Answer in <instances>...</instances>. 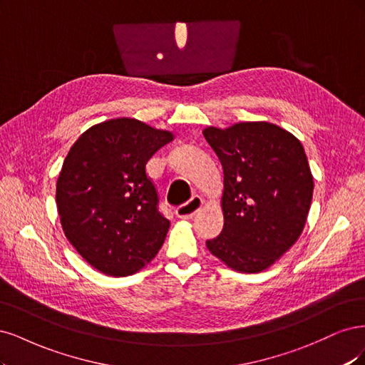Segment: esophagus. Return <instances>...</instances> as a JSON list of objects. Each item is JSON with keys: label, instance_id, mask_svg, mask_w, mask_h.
<instances>
[{"label": "esophagus", "instance_id": "esophagus-1", "mask_svg": "<svg viewBox=\"0 0 365 365\" xmlns=\"http://www.w3.org/2000/svg\"><path fill=\"white\" fill-rule=\"evenodd\" d=\"M202 206H203L202 197L194 195L190 200V202H186V203L180 205L178 209H175V215H178L182 220H190V218H192L198 212L200 209H202Z\"/></svg>", "mask_w": 365, "mask_h": 365}]
</instances>
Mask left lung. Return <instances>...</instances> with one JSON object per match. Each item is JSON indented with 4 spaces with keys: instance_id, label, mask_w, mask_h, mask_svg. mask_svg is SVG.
I'll return each mask as SVG.
<instances>
[{
    "instance_id": "left-lung-1",
    "label": "left lung",
    "mask_w": 365,
    "mask_h": 365,
    "mask_svg": "<svg viewBox=\"0 0 365 365\" xmlns=\"http://www.w3.org/2000/svg\"><path fill=\"white\" fill-rule=\"evenodd\" d=\"M225 174V226L206 247L229 268L259 273L296 244L307 222L314 178L303 145L265 121L206 127Z\"/></svg>"
}]
</instances>
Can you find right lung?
Instances as JSON below:
<instances>
[{
  "label": "right lung",
  "mask_w": 365,
  "mask_h": 365,
  "mask_svg": "<svg viewBox=\"0 0 365 365\" xmlns=\"http://www.w3.org/2000/svg\"><path fill=\"white\" fill-rule=\"evenodd\" d=\"M174 139L135 118L92 125L63 160L56 203L65 237L83 259L106 276H130L153 261L170 221L145 163Z\"/></svg>",
  "instance_id": "1"
}]
</instances>
